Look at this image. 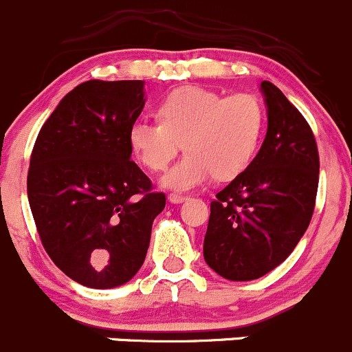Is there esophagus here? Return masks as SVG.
Returning a JSON list of instances; mask_svg holds the SVG:
<instances>
[{
  "label": "esophagus",
  "instance_id": "1",
  "mask_svg": "<svg viewBox=\"0 0 352 352\" xmlns=\"http://www.w3.org/2000/svg\"><path fill=\"white\" fill-rule=\"evenodd\" d=\"M187 199H189V196H184V194H175V192L168 196V201L172 202V204H180V202L187 201Z\"/></svg>",
  "mask_w": 352,
  "mask_h": 352
}]
</instances>
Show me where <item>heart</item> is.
I'll use <instances>...</instances> for the list:
<instances>
[{
	"mask_svg": "<svg viewBox=\"0 0 352 352\" xmlns=\"http://www.w3.org/2000/svg\"><path fill=\"white\" fill-rule=\"evenodd\" d=\"M160 120H136L129 143L146 168L162 172L179 155H187L163 175L173 190H190L212 175H240L257 153L265 127V110L252 94L225 97L199 87L172 91L158 107Z\"/></svg>",
	"mask_w": 352,
	"mask_h": 352,
	"instance_id": "heart-1",
	"label": "heart"
}]
</instances>
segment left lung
I'll return each mask as SVG.
<instances>
[{
    "mask_svg": "<svg viewBox=\"0 0 352 352\" xmlns=\"http://www.w3.org/2000/svg\"><path fill=\"white\" fill-rule=\"evenodd\" d=\"M261 91L267 134L257 156L211 202L204 261L230 281L258 279L285 262L310 225L318 150L310 126L271 81Z\"/></svg>",
    "mask_w": 352,
    "mask_h": 352,
    "instance_id": "obj_1",
    "label": "left lung"
}]
</instances>
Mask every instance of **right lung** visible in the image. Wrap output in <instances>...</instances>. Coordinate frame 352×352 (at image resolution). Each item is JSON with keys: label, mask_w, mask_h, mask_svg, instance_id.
Segmentation results:
<instances>
[{"label": "right lung", "mask_w": 352, "mask_h": 352, "mask_svg": "<svg viewBox=\"0 0 352 352\" xmlns=\"http://www.w3.org/2000/svg\"><path fill=\"white\" fill-rule=\"evenodd\" d=\"M144 81L90 80L59 102L30 156L27 194L45 252L80 285L109 289L143 265L165 194L131 160Z\"/></svg>", "instance_id": "add662e5"}]
</instances>
